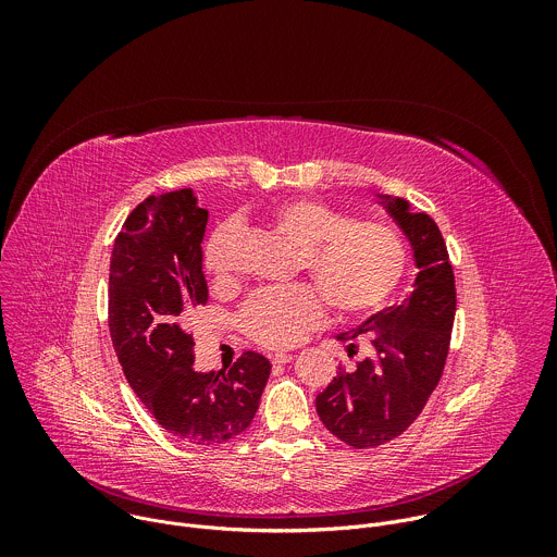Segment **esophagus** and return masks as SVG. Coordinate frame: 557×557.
I'll use <instances>...</instances> for the list:
<instances>
[{"label":"esophagus","instance_id":"34e87169","mask_svg":"<svg viewBox=\"0 0 557 557\" xmlns=\"http://www.w3.org/2000/svg\"><path fill=\"white\" fill-rule=\"evenodd\" d=\"M273 366H284V363H288V361H293V355H288V352H277V355H273Z\"/></svg>","mask_w":557,"mask_h":557}]
</instances>
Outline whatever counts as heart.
<instances>
[{
	"label": "heart",
	"mask_w": 557,
	"mask_h": 557,
	"mask_svg": "<svg viewBox=\"0 0 557 557\" xmlns=\"http://www.w3.org/2000/svg\"><path fill=\"white\" fill-rule=\"evenodd\" d=\"M269 224L299 247V269L339 314H366L379 308L401 282L408 249L392 226L350 222V215L314 198H293L269 211ZM235 226H218L205 247L207 273L228 277V251ZM308 286L269 288L243 310V326L267 348H290L324 320V304Z\"/></svg>",
	"instance_id": "b5f03b06"
}]
</instances>
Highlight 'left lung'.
Wrapping results in <instances>:
<instances>
[{
  "label": "left lung",
  "instance_id": "1",
  "mask_svg": "<svg viewBox=\"0 0 557 557\" xmlns=\"http://www.w3.org/2000/svg\"><path fill=\"white\" fill-rule=\"evenodd\" d=\"M376 198L408 237L419 273L401 304L337 335L350 357L359 339L368 344V355L317 394L322 423L357 449L401 436L423 412L445 368L456 312L454 271L436 222L414 213L404 198Z\"/></svg>",
  "mask_w": 557,
  "mask_h": 557
}]
</instances>
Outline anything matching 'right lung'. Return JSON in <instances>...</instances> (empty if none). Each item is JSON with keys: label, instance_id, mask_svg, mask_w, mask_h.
Here are the masks:
<instances>
[{"label": "right lung", "instance_id": "1", "mask_svg": "<svg viewBox=\"0 0 557 557\" xmlns=\"http://www.w3.org/2000/svg\"><path fill=\"white\" fill-rule=\"evenodd\" d=\"M207 220L191 189L149 196L127 215L110 260V335L125 379L158 425L189 445H220L243 434L271 374L258 352L220 372L194 368L185 324L209 299Z\"/></svg>", "mask_w": 557, "mask_h": 557}]
</instances>
